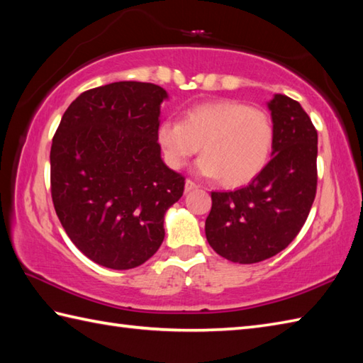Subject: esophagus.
I'll use <instances>...</instances> for the list:
<instances>
[{
	"label": "esophagus",
	"mask_w": 363,
	"mask_h": 363,
	"mask_svg": "<svg viewBox=\"0 0 363 363\" xmlns=\"http://www.w3.org/2000/svg\"><path fill=\"white\" fill-rule=\"evenodd\" d=\"M199 186L196 182H194L191 179H187L186 181V191H191V190H195V189H198Z\"/></svg>",
	"instance_id": "1"
}]
</instances>
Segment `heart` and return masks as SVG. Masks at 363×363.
Instances as JSON below:
<instances>
[{
	"label": "heart",
	"mask_w": 363,
	"mask_h": 363,
	"mask_svg": "<svg viewBox=\"0 0 363 363\" xmlns=\"http://www.w3.org/2000/svg\"><path fill=\"white\" fill-rule=\"evenodd\" d=\"M167 164L182 168L201 146L199 173L218 177L228 187L245 186L268 164L274 145V125L262 107L235 99L201 103L182 121L167 120L157 130Z\"/></svg>",
	"instance_id": "obj_1"
}]
</instances>
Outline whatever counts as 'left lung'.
<instances>
[{
	"mask_svg": "<svg viewBox=\"0 0 363 363\" xmlns=\"http://www.w3.org/2000/svg\"><path fill=\"white\" fill-rule=\"evenodd\" d=\"M274 125L273 157L246 187L212 191L207 242L221 257L256 264L293 242L317 195L318 134L295 99L277 94L268 103Z\"/></svg>",
	"mask_w": 363,
	"mask_h": 363,
	"instance_id": "8db88e82",
	"label": "left lung"
}]
</instances>
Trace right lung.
Instances as JSON below:
<instances>
[{"instance_id":"obj_1","label":"right lung","mask_w":363,"mask_h":363,"mask_svg":"<svg viewBox=\"0 0 363 363\" xmlns=\"http://www.w3.org/2000/svg\"><path fill=\"white\" fill-rule=\"evenodd\" d=\"M167 91L121 81L84 91L68 106L51 145V198L84 256L112 269L148 260L164 242V215L186 177L157 142Z\"/></svg>"}]
</instances>
